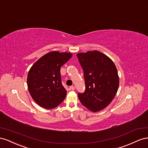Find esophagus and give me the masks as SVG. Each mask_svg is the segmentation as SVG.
I'll return each instance as SVG.
<instances>
[{"label": "esophagus", "mask_w": 148, "mask_h": 148, "mask_svg": "<svg viewBox=\"0 0 148 148\" xmlns=\"http://www.w3.org/2000/svg\"><path fill=\"white\" fill-rule=\"evenodd\" d=\"M69 88H70V89H71V90H74L75 89V87H74V86H70V87H69Z\"/></svg>", "instance_id": "1"}]
</instances>
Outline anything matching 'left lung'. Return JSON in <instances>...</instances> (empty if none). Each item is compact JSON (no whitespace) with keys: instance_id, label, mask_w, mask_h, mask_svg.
Returning a JSON list of instances; mask_svg holds the SVG:
<instances>
[{"instance_id":"8db88e82","label":"left lung","mask_w":148,"mask_h":148,"mask_svg":"<svg viewBox=\"0 0 148 148\" xmlns=\"http://www.w3.org/2000/svg\"><path fill=\"white\" fill-rule=\"evenodd\" d=\"M84 71L86 90L78 93L81 103L96 112L107 107L115 97L119 86L116 66L111 59L98 51L77 54Z\"/></svg>"}]
</instances>
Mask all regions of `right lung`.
<instances>
[{
  "mask_svg": "<svg viewBox=\"0 0 148 148\" xmlns=\"http://www.w3.org/2000/svg\"><path fill=\"white\" fill-rule=\"evenodd\" d=\"M71 57L69 53L50 52L40 58L29 69L28 90L40 107L52 109L64 100L67 91L62 84L60 69Z\"/></svg>",
  "mask_w": 148,
  "mask_h": 148,
  "instance_id": "add662e5",
  "label": "right lung"
}]
</instances>
